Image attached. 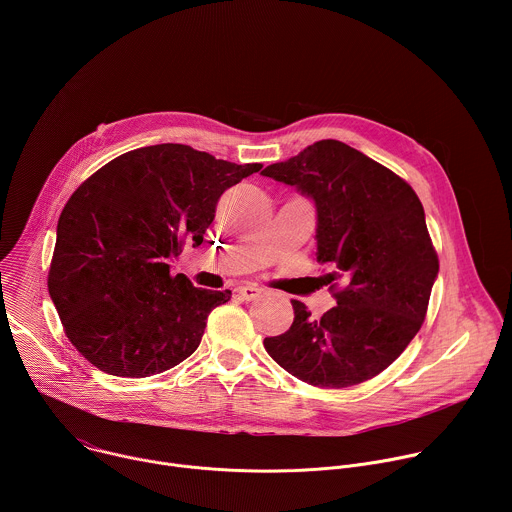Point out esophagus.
Returning a JSON list of instances; mask_svg holds the SVG:
<instances>
[{
  "mask_svg": "<svg viewBox=\"0 0 512 512\" xmlns=\"http://www.w3.org/2000/svg\"><path fill=\"white\" fill-rule=\"evenodd\" d=\"M235 291H237V294H239L243 300H247V302H251V300H257V298L263 294V289H259L257 285H251V283L239 285Z\"/></svg>",
  "mask_w": 512,
  "mask_h": 512,
  "instance_id": "34e87169",
  "label": "esophagus"
}]
</instances>
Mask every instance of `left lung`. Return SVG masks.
<instances>
[{
    "label": "left lung",
    "mask_w": 512,
    "mask_h": 512,
    "mask_svg": "<svg viewBox=\"0 0 512 512\" xmlns=\"http://www.w3.org/2000/svg\"><path fill=\"white\" fill-rule=\"evenodd\" d=\"M318 208V263L336 306L322 318L298 300L294 324L265 338L269 356L296 379L342 389L369 381L419 332L440 271L415 190L383 164L336 139L263 170Z\"/></svg>",
    "instance_id": "left-lung-1"
}]
</instances>
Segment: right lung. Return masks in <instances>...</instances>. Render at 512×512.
Segmentation results:
<instances>
[{
	"label": "right lung",
	"mask_w": 512,
	"mask_h": 512,
	"mask_svg": "<svg viewBox=\"0 0 512 512\" xmlns=\"http://www.w3.org/2000/svg\"><path fill=\"white\" fill-rule=\"evenodd\" d=\"M261 168L160 143L111 160L72 192L48 291L66 338L93 367L143 379L198 348L208 314L231 289L194 287L168 263L186 243H202L223 192Z\"/></svg>",
	"instance_id": "obj_1"
}]
</instances>
